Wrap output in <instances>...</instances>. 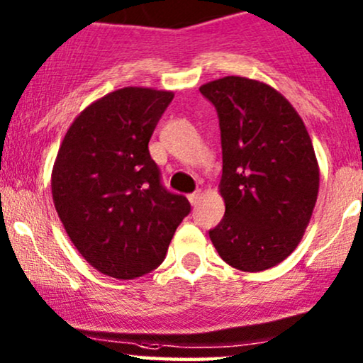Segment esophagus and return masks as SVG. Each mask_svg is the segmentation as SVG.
Returning a JSON list of instances; mask_svg holds the SVG:
<instances>
[{
	"label": "esophagus",
	"mask_w": 363,
	"mask_h": 363,
	"mask_svg": "<svg viewBox=\"0 0 363 363\" xmlns=\"http://www.w3.org/2000/svg\"><path fill=\"white\" fill-rule=\"evenodd\" d=\"M200 199H202V194L200 191H194V194L189 195V200L191 206H197V203L200 202Z\"/></svg>",
	"instance_id": "1"
}]
</instances>
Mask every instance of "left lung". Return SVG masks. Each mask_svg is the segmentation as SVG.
<instances>
[{"label": "left lung", "mask_w": 363, "mask_h": 363, "mask_svg": "<svg viewBox=\"0 0 363 363\" xmlns=\"http://www.w3.org/2000/svg\"><path fill=\"white\" fill-rule=\"evenodd\" d=\"M219 115L225 214L208 231L228 265L263 272L284 262L308 228L319 166L301 115L263 81L225 76L200 86Z\"/></svg>", "instance_id": "left-lung-1"}]
</instances>
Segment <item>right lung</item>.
<instances>
[{"mask_svg": "<svg viewBox=\"0 0 363 363\" xmlns=\"http://www.w3.org/2000/svg\"><path fill=\"white\" fill-rule=\"evenodd\" d=\"M173 91L127 86L71 123L54 161L52 199L67 236L100 274L132 280L164 259L190 203L161 185L149 139Z\"/></svg>", "mask_w": 363, "mask_h": 363, "instance_id": "1", "label": "right lung"}]
</instances>
